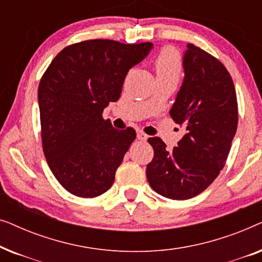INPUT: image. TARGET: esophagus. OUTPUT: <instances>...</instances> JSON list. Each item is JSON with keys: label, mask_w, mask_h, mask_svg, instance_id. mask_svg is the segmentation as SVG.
<instances>
[{"label": "esophagus", "mask_w": 262, "mask_h": 262, "mask_svg": "<svg viewBox=\"0 0 262 262\" xmlns=\"http://www.w3.org/2000/svg\"><path fill=\"white\" fill-rule=\"evenodd\" d=\"M137 138L139 141H146V139H148V136H146L143 131H137Z\"/></svg>", "instance_id": "esophagus-1"}]
</instances>
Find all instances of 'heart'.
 <instances>
[{"label":"heart","mask_w":262,"mask_h":262,"mask_svg":"<svg viewBox=\"0 0 262 262\" xmlns=\"http://www.w3.org/2000/svg\"><path fill=\"white\" fill-rule=\"evenodd\" d=\"M155 67L157 77H171L178 80L181 74L180 56L174 49H163L157 56Z\"/></svg>","instance_id":"1"}]
</instances>
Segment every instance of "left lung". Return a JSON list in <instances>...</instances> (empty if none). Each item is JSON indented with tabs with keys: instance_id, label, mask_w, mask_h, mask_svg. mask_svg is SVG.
<instances>
[{
	"instance_id": "1",
	"label": "left lung",
	"mask_w": 262,
	"mask_h": 262,
	"mask_svg": "<svg viewBox=\"0 0 262 262\" xmlns=\"http://www.w3.org/2000/svg\"><path fill=\"white\" fill-rule=\"evenodd\" d=\"M182 64L185 78L169 114L186 134L170 151L161 138H149L154 159L146 166L154 191L177 200L200 194L220 175L238 121L234 82L227 68L193 44H187Z\"/></svg>"
}]
</instances>
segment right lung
Returning a JSON list of instances; mask_svg holds the SVG:
<instances>
[{
	"label": "right lung",
	"instance_id": "add662e5",
	"mask_svg": "<svg viewBox=\"0 0 262 262\" xmlns=\"http://www.w3.org/2000/svg\"><path fill=\"white\" fill-rule=\"evenodd\" d=\"M151 49V42L108 39L76 42L64 48L42 75V150L55 178L71 194L94 198L113 185L136 131L117 130L102 112L120 98L128 70Z\"/></svg>",
	"mask_w": 262,
	"mask_h": 262
}]
</instances>
